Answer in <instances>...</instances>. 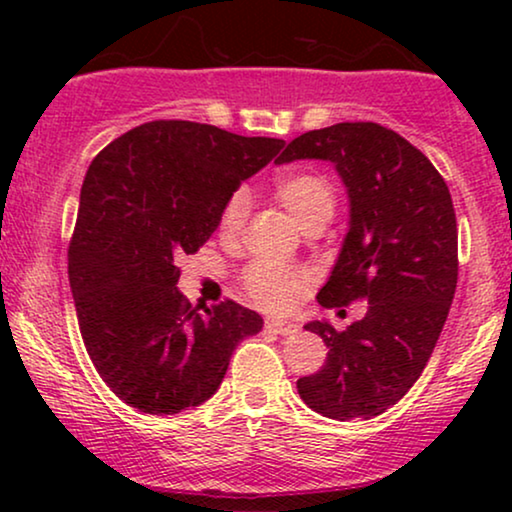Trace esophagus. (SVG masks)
Here are the masks:
<instances>
[{"label":"esophagus","instance_id":"34e87169","mask_svg":"<svg viewBox=\"0 0 512 512\" xmlns=\"http://www.w3.org/2000/svg\"><path fill=\"white\" fill-rule=\"evenodd\" d=\"M265 328H268V331H272V333H277V335L298 333V326L291 324V321H284V319H268V321H265Z\"/></svg>","mask_w":512,"mask_h":512}]
</instances>
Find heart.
<instances>
[{
	"instance_id": "b5f03b06",
	"label": "heart",
	"mask_w": 512,
	"mask_h": 512,
	"mask_svg": "<svg viewBox=\"0 0 512 512\" xmlns=\"http://www.w3.org/2000/svg\"><path fill=\"white\" fill-rule=\"evenodd\" d=\"M275 198L282 202L291 219L303 230L314 223H326L333 219L335 205V188L326 177L317 172H291L275 181L272 188ZM249 200L242 191L230 195L219 214V235L221 240L233 242L240 237L244 221H247ZM305 277L298 270L286 268V265L258 261L249 265L244 275V286L249 296L256 300L265 310H282L293 300V296L303 289Z\"/></svg>"
}]
</instances>
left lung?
<instances>
[{"label": "left lung", "instance_id": "left-lung-1", "mask_svg": "<svg viewBox=\"0 0 512 512\" xmlns=\"http://www.w3.org/2000/svg\"><path fill=\"white\" fill-rule=\"evenodd\" d=\"M328 160L349 198V228L319 305L366 300L345 331L310 321L326 363L298 394L331 419L377 417L419 380L457 289V216L431 160L377 123H335L293 139L275 163Z\"/></svg>", "mask_w": 512, "mask_h": 512}]
</instances>
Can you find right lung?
I'll return each instance as SVG.
<instances>
[{
  "label": "right lung",
  "mask_w": 512,
  "mask_h": 512,
  "mask_svg": "<svg viewBox=\"0 0 512 512\" xmlns=\"http://www.w3.org/2000/svg\"><path fill=\"white\" fill-rule=\"evenodd\" d=\"M284 139L151 121L90 163L69 244L83 345L107 387L146 415L205 403L261 314L226 300L200 312L177 289V261L216 228L226 200Z\"/></svg>",
  "instance_id": "right-lung-1"
}]
</instances>
